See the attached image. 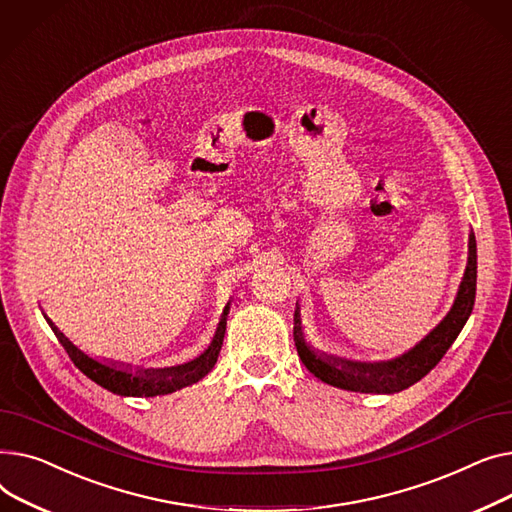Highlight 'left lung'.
<instances>
[{"label":"left lung","instance_id":"1","mask_svg":"<svg viewBox=\"0 0 512 512\" xmlns=\"http://www.w3.org/2000/svg\"><path fill=\"white\" fill-rule=\"evenodd\" d=\"M475 285H477V246L475 235L469 233V254L467 266L457 291L453 306L448 314L430 330V333L405 351L399 357L382 359V362H355L337 355H328L314 349L302 330V314L299 306L293 314V341L297 355L304 366L322 382L337 386L353 393H374V395H393L409 388L411 384L422 380L432 368L444 357L448 347L455 343L465 322L471 316L475 302Z\"/></svg>","mask_w":512,"mask_h":512}]
</instances>
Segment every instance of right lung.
I'll list each match as a JSON object with an SVG mask.
<instances>
[{"label": "right lung", "mask_w": 512, "mask_h": 512, "mask_svg": "<svg viewBox=\"0 0 512 512\" xmlns=\"http://www.w3.org/2000/svg\"><path fill=\"white\" fill-rule=\"evenodd\" d=\"M229 306H231V302H227V306L221 314V320L217 324L215 337L208 343V347L198 357L190 359V362L171 366V368H132L130 364L97 359L93 355L84 353L78 345H74L62 333V330L53 324V320L47 314H43V316L55 333L57 341L62 343L64 349L68 351L74 366L84 376H88L90 380L111 390V393H115L119 397H159V395L175 393V390L186 388L190 384H196L198 380H202L210 370L215 368L221 345H223V337H225Z\"/></svg>", "instance_id": "obj_1"}]
</instances>
